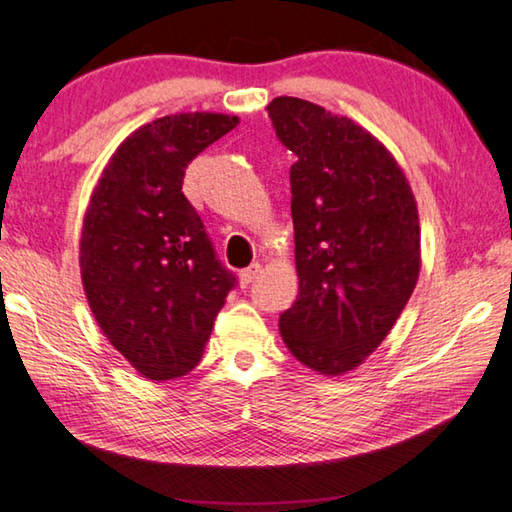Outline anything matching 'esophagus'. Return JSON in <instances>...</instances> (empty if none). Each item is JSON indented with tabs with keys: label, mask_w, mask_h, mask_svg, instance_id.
Listing matches in <instances>:
<instances>
[{
	"label": "esophagus",
	"mask_w": 512,
	"mask_h": 512,
	"mask_svg": "<svg viewBox=\"0 0 512 512\" xmlns=\"http://www.w3.org/2000/svg\"><path fill=\"white\" fill-rule=\"evenodd\" d=\"M258 272H261V263H251L247 270H240V283L242 285H249L251 281L256 279Z\"/></svg>",
	"instance_id": "34e87169"
}]
</instances>
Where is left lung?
Returning <instances> with one entry per match:
<instances>
[{
  "label": "left lung",
  "mask_w": 512,
  "mask_h": 512,
  "mask_svg": "<svg viewBox=\"0 0 512 512\" xmlns=\"http://www.w3.org/2000/svg\"><path fill=\"white\" fill-rule=\"evenodd\" d=\"M290 168L299 297L279 330L321 375L360 366L405 310L420 274L414 191L396 157L362 125L303 98L267 105Z\"/></svg>",
  "instance_id": "left-lung-1"
}]
</instances>
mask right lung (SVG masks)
<instances>
[{
  "instance_id": "obj_1",
  "label": "right lung",
  "mask_w": 512,
  "mask_h": 512,
  "mask_svg": "<svg viewBox=\"0 0 512 512\" xmlns=\"http://www.w3.org/2000/svg\"><path fill=\"white\" fill-rule=\"evenodd\" d=\"M238 116L182 112L141 125L103 168L80 231V279L96 324L148 380L193 371L233 288L184 170Z\"/></svg>"
}]
</instances>
